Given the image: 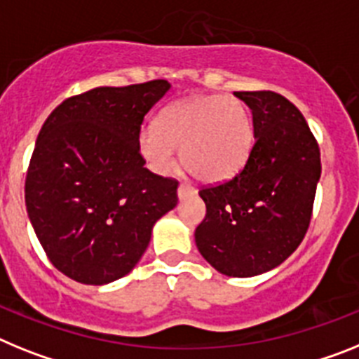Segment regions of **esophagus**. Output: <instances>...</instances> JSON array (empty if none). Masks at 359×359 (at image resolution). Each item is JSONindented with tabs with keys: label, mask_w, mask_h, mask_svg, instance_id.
I'll use <instances>...</instances> for the list:
<instances>
[{
	"label": "esophagus",
	"mask_w": 359,
	"mask_h": 359,
	"mask_svg": "<svg viewBox=\"0 0 359 359\" xmlns=\"http://www.w3.org/2000/svg\"><path fill=\"white\" fill-rule=\"evenodd\" d=\"M177 193H179V198L191 197L193 193H195V188H193V186H189L188 182H180L179 184V189H177Z\"/></svg>",
	"instance_id": "obj_1"
}]
</instances>
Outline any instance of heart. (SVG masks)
I'll return each mask as SVG.
<instances>
[{"instance_id":"b5f03b06","label":"heart","mask_w":359,"mask_h":359,"mask_svg":"<svg viewBox=\"0 0 359 359\" xmlns=\"http://www.w3.org/2000/svg\"><path fill=\"white\" fill-rule=\"evenodd\" d=\"M137 146L157 173L175 168V148L182 164L197 179L220 182L238 173L253 146L248 108L231 95H204L168 106L155 128H144Z\"/></svg>"}]
</instances>
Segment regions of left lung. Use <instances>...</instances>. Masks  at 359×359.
I'll use <instances>...</instances> for the list:
<instances>
[{
    "label": "left lung",
    "instance_id": "1",
    "mask_svg": "<svg viewBox=\"0 0 359 359\" xmlns=\"http://www.w3.org/2000/svg\"><path fill=\"white\" fill-rule=\"evenodd\" d=\"M253 111L255 144L244 168L198 191L205 217L195 229L218 273L257 276L291 257L309 229L322 173L320 148L302 111L276 92H235Z\"/></svg>",
    "mask_w": 359,
    "mask_h": 359
}]
</instances>
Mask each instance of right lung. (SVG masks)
<instances>
[{"mask_svg": "<svg viewBox=\"0 0 359 359\" xmlns=\"http://www.w3.org/2000/svg\"><path fill=\"white\" fill-rule=\"evenodd\" d=\"M170 90L164 79L99 86L65 99L37 135L25 204L48 260L68 278L102 285L135 267L179 182L155 175L137 137Z\"/></svg>", "mask_w": 359, "mask_h": 359, "instance_id": "right-lung-1", "label": "right lung"}]
</instances>
